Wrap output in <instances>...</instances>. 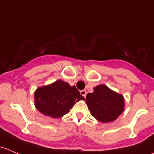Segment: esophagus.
I'll return each mask as SVG.
<instances>
[{"label": "esophagus", "mask_w": 154, "mask_h": 154, "mask_svg": "<svg viewBox=\"0 0 154 154\" xmlns=\"http://www.w3.org/2000/svg\"><path fill=\"white\" fill-rule=\"evenodd\" d=\"M80 94H81L82 96H83L84 97H86V90H82V91H80Z\"/></svg>", "instance_id": "1"}]
</instances>
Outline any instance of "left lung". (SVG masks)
<instances>
[{"instance_id": "8db88e82", "label": "left lung", "mask_w": 154, "mask_h": 154, "mask_svg": "<svg viewBox=\"0 0 154 154\" xmlns=\"http://www.w3.org/2000/svg\"><path fill=\"white\" fill-rule=\"evenodd\" d=\"M87 94L86 103L91 116L101 123L114 122L125 110V97L104 84Z\"/></svg>"}]
</instances>
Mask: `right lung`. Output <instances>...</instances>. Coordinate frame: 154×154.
Here are the masks:
<instances>
[{"label": "right lung", "instance_id": "obj_1", "mask_svg": "<svg viewBox=\"0 0 154 154\" xmlns=\"http://www.w3.org/2000/svg\"><path fill=\"white\" fill-rule=\"evenodd\" d=\"M80 100H84V97L75 86H70L61 80L38 87L34 92L35 108L43 115L53 119L64 116Z\"/></svg>", "mask_w": 154, "mask_h": 154}]
</instances>
